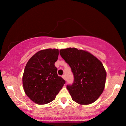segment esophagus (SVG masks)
Instances as JSON below:
<instances>
[{"label":"esophagus","instance_id":"34e87169","mask_svg":"<svg viewBox=\"0 0 126 126\" xmlns=\"http://www.w3.org/2000/svg\"><path fill=\"white\" fill-rule=\"evenodd\" d=\"M62 78H63V79H64V80H66V75H64L62 76Z\"/></svg>","mask_w":126,"mask_h":126}]
</instances>
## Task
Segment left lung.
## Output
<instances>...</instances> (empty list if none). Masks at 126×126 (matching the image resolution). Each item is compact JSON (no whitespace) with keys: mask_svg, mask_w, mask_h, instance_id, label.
Wrapping results in <instances>:
<instances>
[{"mask_svg":"<svg viewBox=\"0 0 126 126\" xmlns=\"http://www.w3.org/2000/svg\"><path fill=\"white\" fill-rule=\"evenodd\" d=\"M60 54L74 76L72 84L66 87L73 100L80 104L94 102L105 86L106 72L102 63L90 53L76 48L62 49Z\"/></svg>","mask_w":126,"mask_h":126,"instance_id":"1","label":"left lung"}]
</instances>
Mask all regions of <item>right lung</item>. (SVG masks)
Wrapping results in <instances>:
<instances>
[{
  "label": "right lung",
  "mask_w": 126,
  "mask_h": 126,
  "mask_svg": "<svg viewBox=\"0 0 126 126\" xmlns=\"http://www.w3.org/2000/svg\"><path fill=\"white\" fill-rule=\"evenodd\" d=\"M58 49L48 48L36 53L27 63L23 76L25 93L33 101L45 104L55 99L66 81L57 75L54 63Z\"/></svg>",
  "instance_id": "right-lung-1"
}]
</instances>
